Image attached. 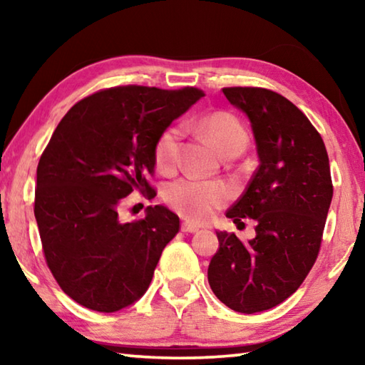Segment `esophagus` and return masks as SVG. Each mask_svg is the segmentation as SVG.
I'll return each instance as SVG.
<instances>
[{
	"label": "esophagus",
	"instance_id": "obj_1",
	"mask_svg": "<svg viewBox=\"0 0 365 365\" xmlns=\"http://www.w3.org/2000/svg\"><path fill=\"white\" fill-rule=\"evenodd\" d=\"M197 230H200V227L191 224V222H183L182 224V232H185V233H196Z\"/></svg>",
	"mask_w": 365,
	"mask_h": 365
}]
</instances>
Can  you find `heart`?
<instances>
[{"mask_svg": "<svg viewBox=\"0 0 365 365\" xmlns=\"http://www.w3.org/2000/svg\"><path fill=\"white\" fill-rule=\"evenodd\" d=\"M185 127L209 141L222 156L242 154L248 145V132L237 115L217 110L200 120H188ZM182 130L168 127L160 132L153 148L154 164L160 172H174L180 159ZM232 197V190L224 182L180 178L164 191V200L177 214L187 220L205 224L215 211L224 207Z\"/></svg>", "mask_w": 365, "mask_h": 365, "instance_id": "1", "label": "heart"}]
</instances>
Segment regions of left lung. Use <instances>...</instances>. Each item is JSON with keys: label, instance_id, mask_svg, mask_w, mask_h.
I'll list each match as a JSON object with an SVG mask.
<instances>
[{"label": "left lung", "instance_id": "8db88e82", "mask_svg": "<svg viewBox=\"0 0 365 365\" xmlns=\"http://www.w3.org/2000/svg\"><path fill=\"white\" fill-rule=\"evenodd\" d=\"M222 91L248 115L259 156L227 217L256 220V237L243 243L217 232L207 280L225 306L255 314L289 298L316 262L333 196L330 163L320 133L285 96L257 86Z\"/></svg>", "mask_w": 365, "mask_h": 365}]
</instances>
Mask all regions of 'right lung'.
<instances>
[{
  "mask_svg": "<svg viewBox=\"0 0 365 365\" xmlns=\"http://www.w3.org/2000/svg\"><path fill=\"white\" fill-rule=\"evenodd\" d=\"M205 96L195 86H114L80 100L58 123L36 168L35 219L43 252L61 289L98 312L133 304L180 220L148 206L122 222L123 197L156 191L153 148L160 132Z\"/></svg>",
  "mask_w": 365,
  "mask_h": 365,
  "instance_id": "obj_1",
  "label": "right lung"
}]
</instances>
